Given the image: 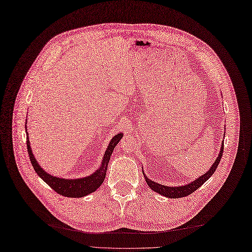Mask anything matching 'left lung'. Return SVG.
Returning a JSON list of instances; mask_svg holds the SVG:
<instances>
[{"mask_svg": "<svg viewBox=\"0 0 252 252\" xmlns=\"http://www.w3.org/2000/svg\"><path fill=\"white\" fill-rule=\"evenodd\" d=\"M223 150H224V142L222 143V146H220V150L219 152V156L216 159V162L212 164V166L210 167V169L204 173L203 175H201L200 178H197L196 180H194L193 182H190L186 185H183V186H165L162 184H158V183H156L152 180L148 179L147 175L145 174L144 170H143V174H144V178L145 181H146L147 185L154 190L155 192L162 194L166 197H169V199H179V197H184L187 196L189 194H191L192 192H194L197 188H200L204 183L207 181L211 175L215 173L216 169L218 168V165L220 164V158H222L223 156Z\"/></svg>", "mask_w": 252, "mask_h": 252, "instance_id": "8db88e82", "label": "left lung"}]
</instances>
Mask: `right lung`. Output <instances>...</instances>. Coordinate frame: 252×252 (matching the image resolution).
Here are the masks:
<instances>
[{
  "mask_svg": "<svg viewBox=\"0 0 252 252\" xmlns=\"http://www.w3.org/2000/svg\"><path fill=\"white\" fill-rule=\"evenodd\" d=\"M25 128H26V125H25ZM26 131H27V128H26ZM122 138H123V133L122 132L114 135L111 139L108 147L106 148L100 168L95 170L94 173L88 175V177H84L80 179H63V178H58V177H55V175L47 173L34 158V156L32 151V147H30L28 133H27L26 143H27L29 158L30 161H32L33 169L35 170L37 175H39V177L46 183L47 185H49L56 192H58L61 195L68 196V197H83L94 192L95 190L102 185V183L104 182V179L106 177V171H107L108 163L113 152V149L117 146Z\"/></svg>",
  "mask_w": 252,
  "mask_h": 252,
  "instance_id": "1",
  "label": "right lung"
}]
</instances>
